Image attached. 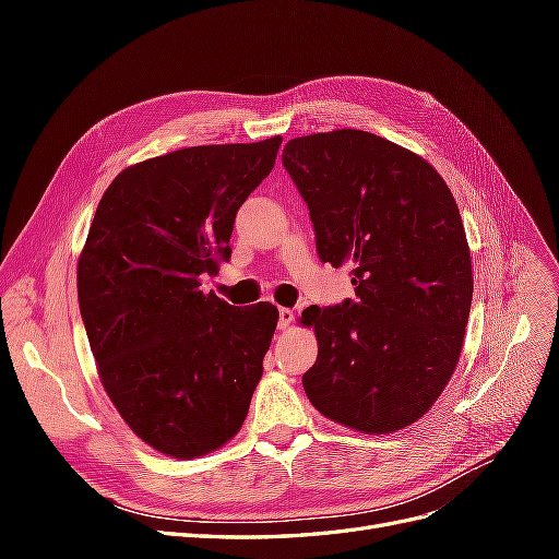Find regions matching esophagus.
<instances>
[{
	"instance_id": "obj_1",
	"label": "esophagus",
	"mask_w": 559,
	"mask_h": 559,
	"mask_svg": "<svg viewBox=\"0 0 559 559\" xmlns=\"http://www.w3.org/2000/svg\"><path fill=\"white\" fill-rule=\"evenodd\" d=\"M294 310L292 308H280V329L286 331L292 324H294Z\"/></svg>"
}]
</instances>
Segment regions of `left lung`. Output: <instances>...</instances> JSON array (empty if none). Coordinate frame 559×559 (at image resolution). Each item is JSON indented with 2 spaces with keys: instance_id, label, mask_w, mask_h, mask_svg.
Returning <instances> with one entry per match:
<instances>
[{
  "instance_id": "8db88e82",
  "label": "left lung",
  "mask_w": 559,
  "mask_h": 559,
  "mask_svg": "<svg viewBox=\"0 0 559 559\" xmlns=\"http://www.w3.org/2000/svg\"><path fill=\"white\" fill-rule=\"evenodd\" d=\"M282 163L308 202L319 259L349 267L357 298L302 310L314 408L359 433L411 427L460 361L473 298L460 210L436 167L373 132L296 138Z\"/></svg>"
}]
</instances>
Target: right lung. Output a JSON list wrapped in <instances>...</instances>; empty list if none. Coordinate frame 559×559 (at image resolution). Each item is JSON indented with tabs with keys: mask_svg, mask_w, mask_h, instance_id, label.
Instances as JSON below:
<instances>
[{
	"mask_svg": "<svg viewBox=\"0 0 559 559\" xmlns=\"http://www.w3.org/2000/svg\"><path fill=\"white\" fill-rule=\"evenodd\" d=\"M282 138L205 144L134 163L109 183L81 249L76 289L97 376L146 445L198 460L240 431L280 312L200 289L230 259L242 202Z\"/></svg>",
	"mask_w": 559,
	"mask_h": 559,
	"instance_id": "add662e5",
	"label": "right lung"
}]
</instances>
